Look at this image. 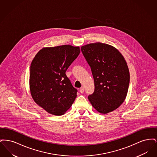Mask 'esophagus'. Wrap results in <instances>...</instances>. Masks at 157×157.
Here are the masks:
<instances>
[{"label":"esophagus","instance_id":"34e87169","mask_svg":"<svg viewBox=\"0 0 157 157\" xmlns=\"http://www.w3.org/2000/svg\"><path fill=\"white\" fill-rule=\"evenodd\" d=\"M79 91H80V92L81 93H83L84 92V88H83V87H81L80 89H79Z\"/></svg>","mask_w":157,"mask_h":157}]
</instances>
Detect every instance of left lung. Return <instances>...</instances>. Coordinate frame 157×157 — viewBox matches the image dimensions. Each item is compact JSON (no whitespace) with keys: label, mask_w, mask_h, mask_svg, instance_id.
I'll use <instances>...</instances> for the list:
<instances>
[{"label":"left lung","mask_w":157,"mask_h":157,"mask_svg":"<svg viewBox=\"0 0 157 157\" xmlns=\"http://www.w3.org/2000/svg\"><path fill=\"white\" fill-rule=\"evenodd\" d=\"M81 49L94 79L95 90L88 99L98 112H112L127 97L130 79L127 62L111 45L97 42L84 45Z\"/></svg>","instance_id":"left-lung-1"}]
</instances>
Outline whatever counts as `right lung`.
Here are the masks:
<instances>
[{
  "instance_id": "right-lung-1",
  "label": "right lung",
  "mask_w": 157,
  "mask_h": 157,
  "mask_svg": "<svg viewBox=\"0 0 157 157\" xmlns=\"http://www.w3.org/2000/svg\"><path fill=\"white\" fill-rule=\"evenodd\" d=\"M80 53L79 46L66 45L40 49L32 61L29 86L39 106L54 115L64 114L76 97L66 71Z\"/></svg>"
}]
</instances>
